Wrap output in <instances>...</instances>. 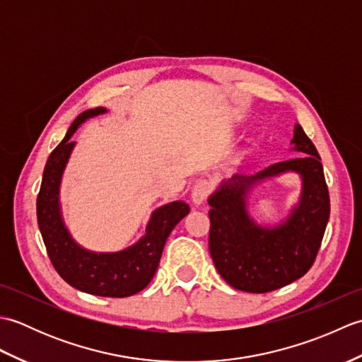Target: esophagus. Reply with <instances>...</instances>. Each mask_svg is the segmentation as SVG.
<instances>
[{
	"label": "esophagus",
	"instance_id": "esophagus-1",
	"mask_svg": "<svg viewBox=\"0 0 362 362\" xmlns=\"http://www.w3.org/2000/svg\"><path fill=\"white\" fill-rule=\"evenodd\" d=\"M211 193V185L210 182L206 179H199L194 187H193V191H191V199H193V202L196 205H201L206 201V197L210 196Z\"/></svg>",
	"mask_w": 362,
	"mask_h": 362
}]
</instances>
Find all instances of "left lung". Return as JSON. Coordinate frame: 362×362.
I'll list each match as a JSON object with an SVG mask.
<instances>
[{"mask_svg": "<svg viewBox=\"0 0 362 362\" xmlns=\"http://www.w3.org/2000/svg\"><path fill=\"white\" fill-rule=\"evenodd\" d=\"M292 143L303 156L279 161L255 175L235 174L209 199L213 263L235 289L253 294L280 289L308 272L317 257L329 218L324 168L316 146L300 124ZM286 170L303 175L300 202L281 226L259 228L245 210V193L252 182Z\"/></svg>", "mask_w": 362, "mask_h": 362, "instance_id": "1", "label": "left lung"}]
</instances>
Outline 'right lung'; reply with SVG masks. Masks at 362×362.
I'll return each mask as SVG.
<instances>
[{"instance_id":"obj_1","label":"right lung","mask_w":362,"mask_h":362,"mask_svg":"<svg viewBox=\"0 0 362 362\" xmlns=\"http://www.w3.org/2000/svg\"><path fill=\"white\" fill-rule=\"evenodd\" d=\"M104 112L103 107H96L81 113L64 140L51 152L37 196V221L51 263L68 284L93 296L121 298L136 294L151 283L168 236L189 213V205L171 202L160 206L152 213L146 235L122 252L93 253L73 241L60 216V179L74 146L71 136L76 129L86 119Z\"/></svg>"}]
</instances>
